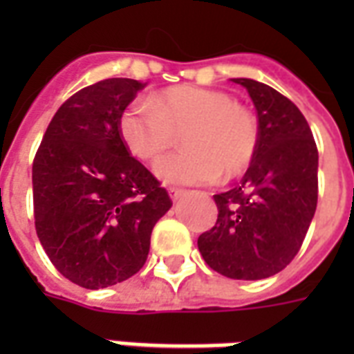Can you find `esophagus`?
<instances>
[{
    "mask_svg": "<svg viewBox=\"0 0 354 354\" xmlns=\"http://www.w3.org/2000/svg\"><path fill=\"white\" fill-rule=\"evenodd\" d=\"M169 194H171L172 202H178V200L183 198V196H185V191H183V189H174V187H171V189H169Z\"/></svg>",
    "mask_w": 354,
    "mask_h": 354,
    "instance_id": "34e87169",
    "label": "esophagus"
}]
</instances>
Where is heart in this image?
Returning a JSON list of instances; mask_svg holds the SVG:
<instances>
[{
    "label": "heart",
    "instance_id": "1",
    "mask_svg": "<svg viewBox=\"0 0 354 354\" xmlns=\"http://www.w3.org/2000/svg\"><path fill=\"white\" fill-rule=\"evenodd\" d=\"M182 152L156 161L154 172L171 185L215 182L224 172L235 178L252 165L259 147V124L230 93L200 86H172L138 101L119 115L122 143L136 158L156 160L183 132Z\"/></svg>",
    "mask_w": 354,
    "mask_h": 354
}]
</instances>
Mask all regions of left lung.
Instances as JSON below:
<instances>
[{
    "label": "left lung",
    "mask_w": 354,
    "mask_h": 354,
    "mask_svg": "<svg viewBox=\"0 0 354 354\" xmlns=\"http://www.w3.org/2000/svg\"><path fill=\"white\" fill-rule=\"evenodd\" d=\"M259 147L236 187L215 194L218 218L198 236L209 268L230 279L257 281L296 257L318 204V149L307 119L292 101L253 79Z\"/></svg>",
    "instance_id": "1"
}]
</instances>
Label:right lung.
Wrapping results in <instances>:
<instances>
[{"label": "right lung", "mask_w": 354, "mask_h": 354, "mask_svg": "<svg viewBox=\"0 0 354 354\" xmlns=\"http://www.w3.org/2000/svg\"><path fill=\"white\" fill-rule=\"evenodd\" d=\"M143 86L106 79L77 91L51 119L32 163L36 235L55 268L90 290L138 274L152 227L172 205L118 130Z\"/></svg>", "instance_id": "obj_1"}]
</instances>
